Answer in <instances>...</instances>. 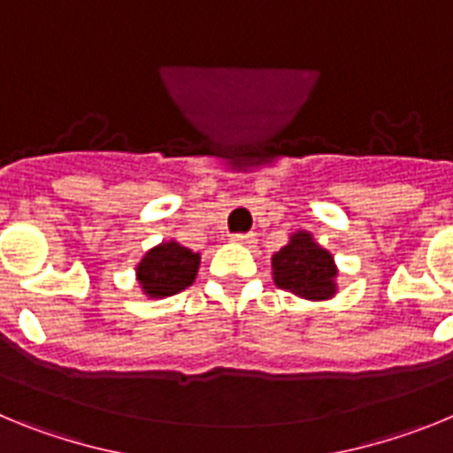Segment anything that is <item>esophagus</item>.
<instances>
[{"instance_id": "34e87169", "label": "esophagus", "mask_w": 453, "mask_h": 453, "mask_svg": "<svg viewBox=\"0 0 453 453\" xmlns=\"http://www.w3.org/2000/svg\"><path fill=\"white\" fill-rule=\"evenodd\" d=\"M234 242H238V245H245V247H256V235L254 234H235Z\"/></svg>"}]
</instances>
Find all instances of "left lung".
Segmentation results:
<instances>
[{"mask_svg":"<svg viewBox=\"0 0 453 453\" xmlns=\"http://www.w3.org/2000/svg\"><path fill=\"white\" fill-rule=\"evenodd\" d=\"M272 276L281 290L313 302L331 299L338 290L334 256L319 247L308 231L292 234L290 242L272 256Z\"/></svg>","mask_w":453,"mask_h":453,"instance_id":"left-lung-1","label":"left lung"}]
</instances>
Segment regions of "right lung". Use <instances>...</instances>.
I'll list each match as a JSON object with an SVG mask.
<instances>
[{
  "label": "right lung",
  "instance_id": "obj_1",
  "mask_svg": "<svg viewBox=\"0 0 453 453\" xmlns=\"http://www.w3.org/2000/svg\"><path fill=\"white\" fill-rule=\"evenodd\" d=\"M199 270V254L179 245L177 240L161 242L142 256L135 276L147 297L163 299L186 290Z\"/></svg>",
  "mask_w": 453,
  "mask_h": 453
}]
</instances>
